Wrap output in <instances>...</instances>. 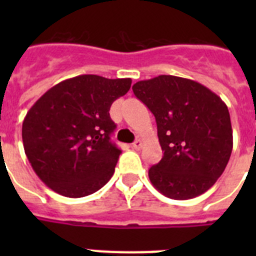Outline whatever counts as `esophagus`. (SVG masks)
I'll list each match as a JSON object with an SVG mask.
<instances>
[{
    "mask_svg": "<svg viewBox=\"0 0 256 256\" xmlns=\"http://www.w3.org/2000/svg\"><path fill=\"white\" fill-rule=\"evenodd\" d=\"M132 148H134V150H140V148H142V141H141V140H140V138L136 140V141L132 144Z\"/></svg>",
    "mask_w": 256,
    "mask_h": 256,
    "instance_id": "obj_1",
    "label": "esophagus"
}]
</instances>
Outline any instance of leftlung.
Returning a JSON list of instances; mask_svg holds the SVG:
<instances>
[{
	"mask_svg": "<svg viewBox=\"0 0 256 256\" xmlns=\"http://www.w3.org/2000/svg\"><path fill=\"white\" fill-rule=\"evenodd\" d=\"M132 90L155 116L164 151L148 169L154 187L173 200L206 192L224 172L234 148L227 105L205 86L180 76L140 80Z\"/></svg>",
	"mask_w": 256,
	"mask_h": 256,
	"instance_id": "8db88e82",
	"label": "left lung"
}]
</instances>
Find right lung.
Returning a JSON list of instances; mask_svg holds the SVG:
<instances>
[{
    "label": "right lung",
    "instance_id": "1",
    "mask_svg": "<svg viewBox=\"0 0 256 256\" xmlns=\"http://www.w3.org/2000/svg\"><path fill=\"white\" fill-rule=\"evenodd\" d=\"M132 79L84 74L50 88L22 122L26 155L40 180L66 198H83L112 177L122 150L108 110Z\"/></svg>",
    "mask_w": 256,
    "mask_h": 256
}]
</instances>
